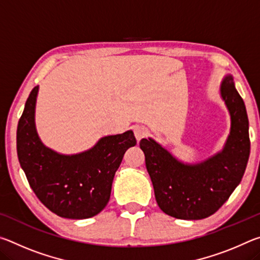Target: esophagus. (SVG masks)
I'll use <instances>...</instances> for the list:
<instances>
[{
	"label": "esophagus",
	"mask_w": 260,
	"mask_h": 260,
	"mask_svg": "<svg viewBox=\"0 0 260 260\" xmlns=\"http://www.w3.org/2000/svg\"><path fill=\"white\" fill-rule=\"evenodd\" d=\"M134 134H135L136 140L140 141L144 138H147L148 129L144 126H136L134 128Z\"/></svg>",
	"instance_id": "obj_1"
}]
</instances>
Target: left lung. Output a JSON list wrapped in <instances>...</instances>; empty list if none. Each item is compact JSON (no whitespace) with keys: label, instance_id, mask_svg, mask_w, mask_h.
I'll return each instance as SVG.
<instances>
[{"label":"left lung","instance_id":"left-lung-1","mask_svg":"<svg viewBox=\"0 0 260 260\" xmlns=\"http://www.w3.org/2000/svg\"><path fill=\"white\" fill-rule=\"evenodd\" d=\"M232 127L223 150L201 164L184 165L152 139H142L157 204L162 212L183 220H200L217 212L239 186L250 155L249 120L233 78L220 87Z\"/></svg>","mask_w":260,"mask_h":260}]
</instances>
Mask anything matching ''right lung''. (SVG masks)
Segmentation results:
<instances>
[{
  "label": "right lung",
  "mask_w": 260,
  "mask_h": 260,
  "mask_svg": "<svg viewBox=\"0 0 260 260\" xmlns=\"http://www.w3.org/2000/svg\"><path fill=\"white\" fill-rule=\"evenodd\" d=\"M34 87L17 128V153L30 188L41 203L61 218L86 219L108 204L113 177L124 153L136 144L132 131L105 136L90 150L59 155L41 143L35 131Z\"/></svg>",
  "instance_id": "1"
}]
</instances>
